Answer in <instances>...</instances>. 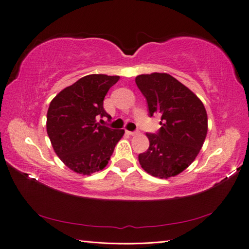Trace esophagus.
Wrapping results in <instances>:
<instances>
[{
	"label": "esophagus",
	"mask_w": 249,
	"mask_h": 249,
	"mask_svg": "<svg viewBox=\"0 0 249 249\" xmlns=\"http://www.w3.org/2000/svg\"><path fill=\"white\" fill-rule=\"evenodd\" d=\"M126 133H128L129 135H135L137 134V131H126Z\"/></svg>",
	"instance_id": "obj_1"
}]
</instances>
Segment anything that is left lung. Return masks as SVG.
I'll list each match as a JSON object with an SVG mask.
<instances>
[{"mask_svg": "<svg viewBox=\"0 0 249 249\" xmlns=\"http://www.w3.org/2000/svg\"><path fill=\"white\" fill-rule=\"evenodd\" d=\"M147 101L149 116L161 117L157 133H146L149 147L139 155L140 165L153 177L168 179L195 160L205 142L208 118L199 98L168 73L154 72L135 78Z\"/></svg>", "mask_w": 249, "mask_h": 249, "instance_id": "left-lung-1", "label": "left lung"}]
</instances>
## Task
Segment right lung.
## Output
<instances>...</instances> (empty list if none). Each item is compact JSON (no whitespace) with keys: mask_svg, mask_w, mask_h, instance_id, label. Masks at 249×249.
I'll list each match as a JSON object with an SVG mask.
<instances>
[{"mask_svg":"<svg viewBox=\"0 0 249 249\" xmlns=\"http://www.w3.org/2000/svg\"><path fill=\"white\" fill-rule=\"evenodd\" d=\"M119 76L89 74L65 88L52 100L46 131L54 152L72 171L90 176L106 167L124 130L101 125L97 119L111 117L103 107Z\"/></svg>","mask_w":249,"mask_h":249,"instance_id":"obj_1","label":"right lung"}]
</instances>
